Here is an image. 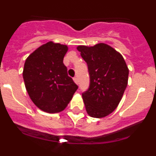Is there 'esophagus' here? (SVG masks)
Masks as SVG:
<instances>
[{
    "label": "esophagus",
    "instance_id": "1",
    "mask_svg": "<svg viewBox=\"0 0 156 156\" xmlns=\"http://www.w3.org/2000/svg\"><path fill=\"white\" fill-rule=\"evenodd\" d=\"M73 79H74V82H75L76 84H78V77H77V76H75V77L73 78Z\"/></svg>",
    "mask_w": 156,
    "mask_h": 156
}]
</instances>
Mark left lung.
<instances>
[{"label":"left lung","mask_w":156,"mask_h":156,"mask_svg":"<svg viewBox=\"0 0 156 156\" xmlns=\"http://www.w3.org/2000/svg\"><path fill=\"white\" fill-rule=\"evenodd\" d=\"M77 49L87 63L90 74V87L82 94L86 112L92 117H105L116 109L122 98L129 68L123 56L108 44L78 46Z\"/></svg>","instance_id":"obj_1"}]
</instances>
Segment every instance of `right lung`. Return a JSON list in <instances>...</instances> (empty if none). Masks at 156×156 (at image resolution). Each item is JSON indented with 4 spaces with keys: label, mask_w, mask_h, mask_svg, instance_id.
<instances>
[{
    "label": "right lung",
    "mask_w": 156,
    "mask_h": 156,
    "mask_svg": "<svg viewBox=\"0 0 156 156\" xmlns=\"http://www.w3.org/2000/svg\"><path fill=\"white\" fill-rule=\"evenodd\" d=\"M67 51L66 45L50 41L34 51L24 63L23 78L27 94L46 112L64 110L78 89L63 64Z\"/></svg>",
    "instance_id": "obj_1"
}]
</instances>
